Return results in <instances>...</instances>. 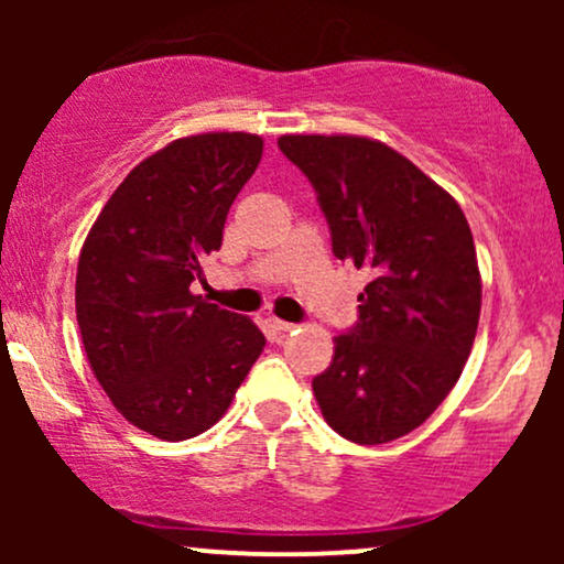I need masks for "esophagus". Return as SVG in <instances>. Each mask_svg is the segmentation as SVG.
<instances>
[{"label":"esophagus","instance_id":"1","mask_svg":"<svg viewBox=\"0 0 564 564\" xmlns=\"http://www.w3.org/2000/svg\"><path fill=\"white\" fill-rule=\"evenodd\" d=\"M270 328H273L275 334H289V332H294L296 323H289V321H278V318H273V321H270Z\"/></svg>","mask_w":564,"mask_h":564}]
</instances>
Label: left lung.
I'll use <instances>...</instances> for the list:
<instances>
[{"label":"left lung","instance_id":"1","mask_svg":"<svg viewBox=\"0 0 564 564\" xmlns=\"http://www.w3.org/2000/svg\"><path fill=\"white\" fill-rule=\"evenodd\" d=\"M310 180L334 257L371 275L358 321L313 379L323 419L360 445L416 430L453 390L475 345L480 270L462 206L384 142L283 134Z\"/></svg>","mask_w":564,"mask_h":564}]
</instances>
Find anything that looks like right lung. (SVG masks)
<instances>
[{"mask_svg":"<svg viewBox=\"0 0 564 564\" xmlns=\"http://www.w3.org/2000/svg\"><path fill=\"white\" fill-rule=\"evenodd\" d=\"M260 159L257 134L174 140L127 174L84 241L76 321L89 366L121 416L159 440L217 424L264 347L249 318L191 294Z\"/></svg>","mask_w":564,"mask_h":564,"instance_id":"add662e5","label":"right lung"}]
</instances>
